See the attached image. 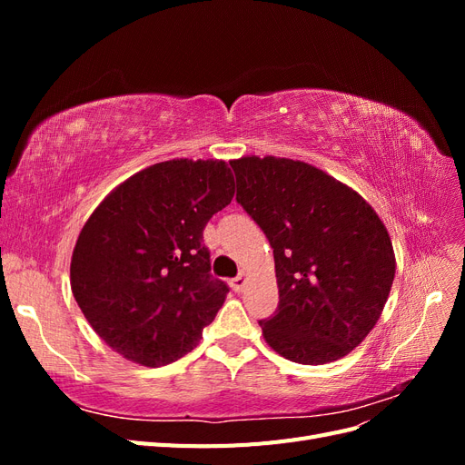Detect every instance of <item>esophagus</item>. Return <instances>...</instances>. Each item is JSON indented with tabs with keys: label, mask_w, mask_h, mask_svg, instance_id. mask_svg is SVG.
I'll return each instance as SVG.
<instances>
[{
	"label": "esophagus",
	"mask_w": 465,
	"mask_h": 465,
	"mask_svg": "<svg viewBox=\"0 0 465 465\" xmlns=\"http://www.w3.org/2000/svg\"><path fill=\"white\" fill-rule=\"evenodd\" d=\"M231 285H232V291H234V292H242L244 287H246V277L241 273V275L234 277V279L231 281Z\"/></svg>",
	"instance_id": "esophagus-1"
}]
</instances>
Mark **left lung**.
<instances>
[{
    "label": "left lung",
    "instance_id": "8db88e82",
    "mask_svg": "<svg viewBox=\"0 0 465 465\" xmlns=\"http://www.w3.org/2000/svg\"><path fill=\"white\" fill-rule=\"evenodd\" d=\"M231 166L236 202L273 248L279 306L260 322L265 343L301 364L349 355L376 326L396 275L382 219L308 163L248 154Z\"/></svg>",
    "mask_w": 465,
    "mask_h": 465
}]
</instances>
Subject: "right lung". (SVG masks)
<instances>
[{
    "label": "right lung",
    "mask_w": 465,
    "mask_h": 465,
    "mask_svg": "<svg viewBox=\"0 0 465 465\" xmlns=\"http://www.w3.org/2000/svg\"><path fill=\"white\" fill-rule=\"evenodd\" d=\"M232 195L224 161L173 159L124 180L83 224L74 297L124 359L164 367L198 345L229 292L209 275L203 229Z\"/></svg>",
    "instance_id": "obj_1"
}]
</instances>
